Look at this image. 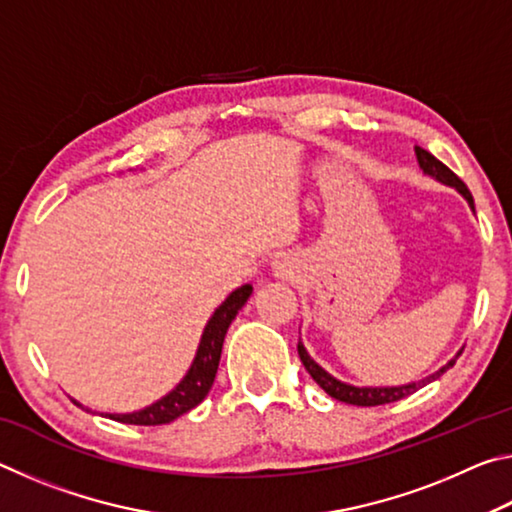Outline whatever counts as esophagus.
<instances>
[{
	"mask_svg": "<svg viewBox=\"0 0 512 512\" xmlns=\"http://www.w3.org/2000/svg\"><path fill=\"white\" fill-rule=\"evenodd\" d=\"M273 273H275V277H280V280H291V277H296V273H298L296 259L277 257L273 262Z\"/></svg>",
	"mask_w": 512,
	"mask_h": 512,
	"instance_id": "1",
	"label": "esophagus"
}]
</instances>
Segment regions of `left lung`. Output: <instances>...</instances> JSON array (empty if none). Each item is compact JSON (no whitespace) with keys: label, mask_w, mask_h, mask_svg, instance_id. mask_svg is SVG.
I'll return each mask as SVG.
<instances>
[{"label":"left lung","mask_w":512,"mask_h":512,"mask_svg":"<svg viewBox=\"0 0 512 512\" xmlns=\"http://www.w3.org/2000/svg\"><path fill=\"white\" fill-rule=\"evenodd\" d=\"M415 155H418L420 169L427 173V176L436 178L438 183L454 187L458 194H463L465 201L470 203V207L474 210V198L470 194V189H467V185L456 176L452 169L445 167L443 162H440L438 158H433L429 151L420 149V146H415ZM298 354H300L302 366L307 368L311 379H314L316 384L323 388V391L329 397H334V400L345 402V404H354V406H379V404L397 402V400H402V397H409L415 391H420L422 386H427V384H431V381H436L440 375H443V372H447L449 368L454 366L458 357H461V352H458L452 361H447V366L436 370L429 377H424L420 381H413V384H406V386H352V384H345V381H339L336 377L329 375L327 370L320 368L318 363L309 357V352L305 350V345H302V343H298Z\"/></svg>","instance_id":"8db88e82"}]
</instances>
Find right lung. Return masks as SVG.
Listing matches in <instances>:
<instances>
[{"instance_id":"add662e5","label":"right lung","mask_w":512,"mask_h":512,"mask_svg":"<svg viewBox=\"0 0 512 512\" xmlns=\"http://www.w3.org/2000/svg\"><path fill=\"white\" fill-rule=\"evenodd\" d=\"M250 293H253V287L250 284H244L237 291H232L228 298H225L219 309L214 311L212 318L207 320V325L203 329L201 343H198L196 357L192 361V368L187 370V375L183 381L173 388L169 395H164L162 400L153 402L151 406H146L142 411H133V413H106L108 418L124 422V424H142V427H155V424H169L180 415L192 411L194 406L201 404L205 400V395L210 393V388L214 384L216 370H219V361H221V350H223V339L225 332L235 316L241 311V307L246 305ZM76 406H81L74 400ZM90 411V409H85Z\"/></svg>"}]
</instances>
